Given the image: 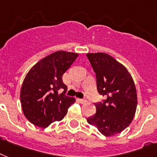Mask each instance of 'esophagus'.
Wrapping results in <instances>:
<instances>
[{
    "mask_svg": "<svg viewBox=\"0 0 157 157\" xmlns=\"http://www.w3.org/2000/svg\"><path fill=\"white\" fill-rule=\"evenodd\" d=\"M78 101H79L80 103L83 104V103L87 102V100H85V99H78Z\"/></svg>",
    "mask_w": 157,
    "mask_h": 157,
    "instance_id": "34e87169",
    "label": "esophagus"
}]
</instances>
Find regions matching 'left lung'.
I'll return each instance as SVG.
<instances>
[{"label": "left lung", "mask_w": 157, "mask_h": 157, "mask_svg": "<svg viewBox=\"0 0 157 157\" xmlns=\"http://www.w3.org/2000/svg\"><path fill=\"white\" fill-rule=\"evenodd\" d=\"M87 56L96 73L98 92L105 98L96 103L97 112L87 121L103 135L114 136L124 130L134 117L138 105L135 84L128 70L110 55L98 52Z\"/></svg>", "instance_id": "left-lung-1"}]
</instances>
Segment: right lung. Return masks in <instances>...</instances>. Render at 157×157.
Masks as SVG:
<instances>
[{"instance_id": "add662e5", "label": "right lung", "mask_w": 157, "mask_h": 157, "mask_svg": "<svg viewBox=\"0 0 157 157\" xmlns=\"http://www.w3.org/2000/svg\"><path fill=\"white\" fill-rule=\"evenodd\" d=\"M78 56V53L58 51L44 57L27 74L20 91L24 115L33 124L47 128L60 121L75 98L65 96L67 86L62 76ZM64 92L59 94V90Z\"/></svg>"}]
</instances>
